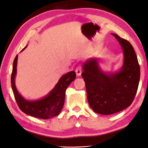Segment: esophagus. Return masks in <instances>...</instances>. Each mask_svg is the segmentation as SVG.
<instances>
[{"label": "esophagus", "mask_w": 148, "mask_h": 148, "mask_svg": "<svg viewBox=\"0 0 148 148\" xmlns=\"http://www.w3.org/2000/svg\"><path fill=\"white\" fill-rule=\"evenodd\" d=\"M75 72H76V74H77V75L78 76V77H79V76L82 75V69L81 68V66H78L77 68L76 69Z\"/></svg>", "instance_id": "34e87169"}]
</instances>
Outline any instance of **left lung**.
Segmentation results:
<instances>
[{"instance_id":"left-lung-1","label":"left lung","mask_w":148,"mask_h":148,"mask_svg":"<svg viewBox=\"0 0 148 148\" xmlns=\"http://www.w3.org/2000/svg\"><path fill=\"white\" fill-rule=\"evenodd\" d=\"M123 53L122 67L112 72H105L99 59L89 58L82 64V74L86 85L89 106L96 113L110 115L125 109L135 98L140 79V67L132 44L117 34Z\"/></svg>"}]
</instances>
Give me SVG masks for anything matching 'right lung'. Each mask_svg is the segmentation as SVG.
Masks as SVG:
<instances>
[{"label": "right lung", "instance_id": "1", "mask_svg": "<svg viewBox=\"0 0 148 148\" xmlns=\"http://www.w3.org/2000/svg\"><path fill=\"white\" fill-rule=\"evenodd\" d=\"M22 49V52L25 49ZM18 55L13 61L11 76V86L15 100L20 110L26 115L42 119H49L60 114L65 102V91L76 78L74 71L62 75L59 82L46 96L39 99L27 100L18 91L15 85Z\"/></svg>", "mask_w": 148, "mask_h": 148}]
</instances>
